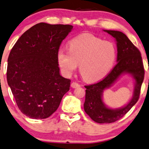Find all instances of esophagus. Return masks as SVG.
<instances>
[{
    "mask_svg": "<svg viewBox=\"0 0 149 149\" xmlns=\"http://www.w3.org/2000/svg\"><path fill=\"white\" fill-rule=\"evenodd\" d=\"M71 86L72 88H77V87H80V85H79V84L77 83V82H73L72 83H71Z\"/></svg>",
    "mask_w": 149,
    "mask_h": 149,
    "instance_id": "1",
    "label": "esophagus"
}]
</instances>
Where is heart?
I'll list each match as a JSON object with an SVG mask.
<instances>
[{
    "mask_svg": "<svg viewBox=\"0 0 149 149\" xmlns=\"http://www.w3.org/2000/svg\"><path fill=\"white\" fill-rule=\"evenodd\" d=\"M69 51L57 52V62L66 76H71L80 64V73L87 82L105 77L116 59L115 45L92 34H83L69 42Z\"/></svg>",
    "mask_w": 149,
    "mask_h": 149,
    "instance_id": "1",
    "label": "heart"
}]
</instances>
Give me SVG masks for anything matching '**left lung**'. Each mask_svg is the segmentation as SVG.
I'll return each mask as SVG.
<instances>
[{
  "label": "left lung",
  "instance_id": "8db88e82",
  "mask_svg": "<svg viewBox=\"0 0 149 149\" xmlns=\"http://www.w3.org/2000/svg\"><path fill=\"white\" fill-rule=\"evenodd\" d=\"M114 37L117 46V64L101 81L85 85L84 110L95 122L110 123L122 118L137 103L140 95L141 84L144 78V69L140 51L128 37L119 31L104 30ZM130 73L136 80L134 96L126 107L111 109L105 106L102 100L103 90L109 88L121 74Z\"/></svg>",
  "mask_w": 149,
  "mask_h": 149
}]
</instances>
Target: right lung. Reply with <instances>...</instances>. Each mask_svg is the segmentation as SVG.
Masks as SVG:
<instances>
[{"instance_id": "obj_1", "label": "right lung", "mask_w": 149, "mask_h": 149, "mask_svg": "<svg viewBox=\"0 0 149 149\" xmlns=\"http://www.w3.org/2000/svg\"><path fill=\"white\" fill-rule=\"evenodd\" d=\"M72 28L71 25L37 23L10 51L8 85L19 110L31 119L49 117L69 90L71 80L60 76L57 52Z\"/></svg>"}]
</instances>
